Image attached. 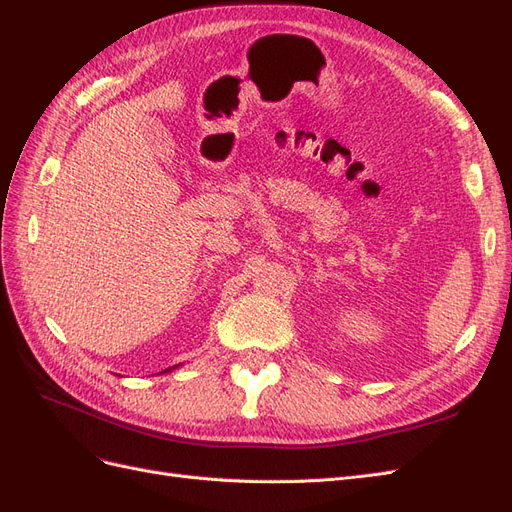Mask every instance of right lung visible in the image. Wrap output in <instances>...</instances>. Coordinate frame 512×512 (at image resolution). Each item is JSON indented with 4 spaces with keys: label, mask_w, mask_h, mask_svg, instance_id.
Here are the masks:
<instances>
[{
    "label": "right lung",
    "mask_w": 512,
    "mask_h": 512,
    "mask_svg": "<svg viewBox=\"0 0 512 512\" xmlns=\"http://www.w3.org/2000/svg\"><path fill=\"white\" fill-rule=\"evenodd\" d=\"M166 371H168V369H166Z\"/></svg>",
    "instance_id": "obj_1"
}]
</instances>
